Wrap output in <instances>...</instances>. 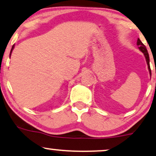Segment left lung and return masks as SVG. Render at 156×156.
Segmentation results:
<instances>
[{"label":"left lung","mask_w":156,"mask_h":156,"mask_svg":"<svg viewBox=\"0 0 156 156\" xmlns=\"http://www.w3.org/2000/svg\"><path fill=\"white\" fill-rule=\"evenodd\" d=\"M137 45L139 46V49L143 53H144V56H145L147 64L148 69H149V71H150V76H151V69H150V57H149V54H148L147 50L145 45L141 42V40L139 39H138L137 40Z\"/></svg>","instance_id":"8db88e82"}]
</instances>
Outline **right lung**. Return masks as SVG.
I'll use <instances>...</instances> for the list:
<instances>
[{
    "label": "right lung",
    "instance_id": "obj_1",
    "mask_svg": "<svg viewBox=\"0 0 156 156\" xmlns=\"http://www.w3.org/2000/svg\"><path fill=\"white\" fill-rule=\"evenodd\" d=\"M14 48H15V44H14V45L12 46V50H11V51H10V55H11V54H12V51H13Z\"/></svg>",
    "mask_w": 156,
    "mask_h": 156
}]
</instances>
